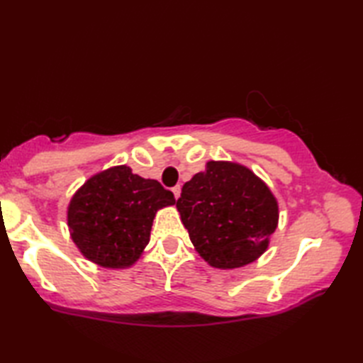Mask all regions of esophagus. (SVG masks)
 Segmentation results:
<instances>
[{
	"label": "esophagus",
	"mask_w": 363,
	"mask_h": 363,
	"mask_svg": "<svg viewBox=\"0 0 363 363\" xmlns=\"http://www.w3.org/2000/svg\"><path fill=\"white\" fill-rule=\"evenodd\" d=\"M172 191H173V195H174V198L177 199L181 196V186H176V187H173L172 189Z\"/></svg>",
	"instance_id": "obj_1"
}]
</instances>
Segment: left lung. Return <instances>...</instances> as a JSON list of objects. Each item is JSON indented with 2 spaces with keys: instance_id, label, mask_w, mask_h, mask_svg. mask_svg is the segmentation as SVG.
<instances>
[{
  "instance_id": "8db88e82",
  "label": "left lung",
  "mask_w": 363,
  "mask_h": 363,
  "mask_svg": "<svg viewBox=\"0 0 363 363\" xmlns=\"http://www.w3.org/2000/svg\"><path fill=\"white\" fill-rule=\"evenodd\" d=\"M196 252L207 264L234 269L264 254L279 221V206L248 167L207 162L206 172L184 184L176 203Z\"/></svg>"
}]
</instances>
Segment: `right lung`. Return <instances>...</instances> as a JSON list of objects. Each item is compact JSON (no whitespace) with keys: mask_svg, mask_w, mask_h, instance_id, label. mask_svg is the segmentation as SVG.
I'll list each match as a JSON object with an SVG mask.
<instances>
[{"mask_svg":"<svg viewBox=\"0 0 363 363\" xmlns=\"http://www.w3.org/2000/svg\"><path fill=\"white\" fill-rule=\"evenodd\" d=\"M173 204L174 195L156 179L134 174L126 165L111 167L76 190L67 209L68 230L87 260L129 268L150 243L157 211Z\"/></svg>","mask_w":363,"mask_h":363,"instance_id":"1","label":"right lung"}]
</instances>
